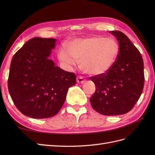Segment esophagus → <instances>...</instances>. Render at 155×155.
I'll return each mask as SVG.
<instances>
[{"label":"esophagus","mask_w":155,"mask_h":155,"mask_svg":"<svg viewBox=\"0 0 155 155\" xmlns=\"http://www.w3.org/2000/svg\"><path fill=\"white\" fill-rule=\"evenodd\" d=\"M77 81L78 83L83 84V83H85V81H86V80H85L84 78H83V77H78L77 78Z\"/></svg>","instance_id":"obj_1"}]
</instances>
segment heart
Masks as SVG:
<instances>
[{"instance_id":"obj_1","label":"heart","mask_w":155,"mask_h":155,"mask_svg":"<svg viewBox=\"0 0 155 155\" xmlns=\"http://www.w3.org/2000/svg\"><path fill=\"white\" fill-rule=\"evenodd\" d=\"M119 47L113 39L101 37L77 38L62 48L58 58L64 63L74 65L80 62L81 70L91 75H99L113 67L118 57Z\"/></svg>"}]
</instances>
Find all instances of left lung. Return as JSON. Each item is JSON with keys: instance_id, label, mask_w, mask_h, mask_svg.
Here are the masks:
<instances>
[{"instance_id": "obj_1", "label": "left lung", "mask_w": 155, "mask_h": 155, "mask_svg": "<svg viewBox=\"0 0 155 155\" xmlns=\"http://www.w3.org/2000/svg\"><path fill=\"white\" fill-rule=\"evenodd\" d=\"M117 38L119 52L113 67L104 74L91 77L96 86L90 98L91 106L106 116L128 113L143 90V60L139 51L123 32L110 31Z\"/></svg>"}]
</instances>
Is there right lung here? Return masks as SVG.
I'll return each mask as SVG.
<instances>
[{"label": "right lung", "mask_w": 155, "mask_h": 155, "mask_svg": "<svg viewBox=\"0 0 155 155\" xmlns=\"http://www.w3.org/2000/svg\"><path fill=\"white\" fill-rule=\"evenodd\" d=\"M54 38H32L13 56L8 88L16 107L33 118L57 114L63 106L68 89L76 84V74L54 65L48 57Z\"/></svg>", "instance_id": "right-lung-1"}]
</instances>
